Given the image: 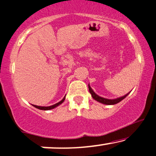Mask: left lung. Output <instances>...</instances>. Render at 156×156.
<instances>
[{
  "instance_id": "8db88e82",
  "label": "left lung",
  "mask_w": 156,
  "mask_h": 156,
  "mask_svg": "<svg viewBox=\"0 0 156 156\" xmlns=\"http://www.w3.org/2000/svg\"><path fill=\"white\" fill-rule=\"evenodd\" d=\"M89 90H90V92L91 93L92 97L95 100H96L97 101L100 102V103H102L104 104H107V105H113V104H118L119 102L121 101L123 99L125 98L128 95H129V93H127L126 95H124V96H122V97L119 98H116V99H112V100H111V99H107V98H104L98 96V95H96V94L94 92V91L92 90V88L90 87V85H89Z\"/></svg>"
}]
</instances>
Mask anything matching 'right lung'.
Returning <instances> with one entry per match:
<instances>
[{
  "label": "right lung",
  "instance_id": "1",
  "mask_svg": "<svg viewBox=\"0 0 156 156\" xmlns=\"http://www.w3.org/2000/svg\"><path fill=\"white\" fill-rule=\"evenodd\" d=\"M64 100H65V97L64 98L62 99V100L61 101L58 102V103H57V104H54V105L49 106V107H40V106L33 105V104H32V106H34V107H36V108L39 109H42V110H49V109H53V108H55V107H58V106L60 105V104H62L63 102L64 101Z\"/></svg>",
  "mask_w": 156,
  "mask_h": 156
}]
</instances>
